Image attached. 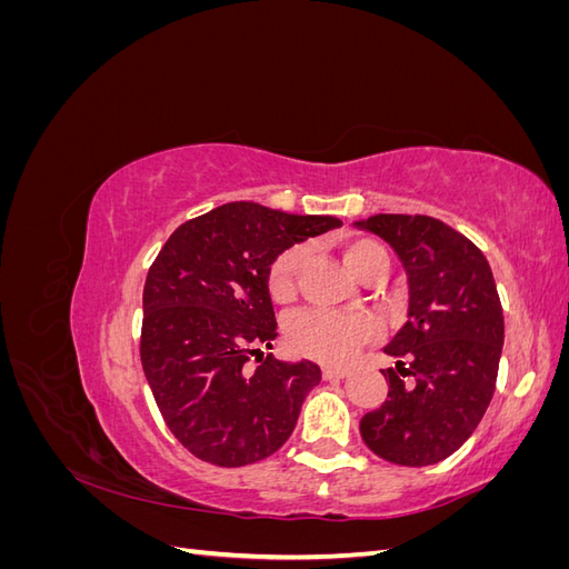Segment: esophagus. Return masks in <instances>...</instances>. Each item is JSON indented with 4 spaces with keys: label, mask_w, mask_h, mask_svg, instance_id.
<instances>
[{
    "label": "esophagus",
    "mask_w": 569,
    "mask_h": 569,
    "mask_svg": "<svg viewBox=\"0 0 569 569\" xmlns=\"http://www.w3.org/2000/svg\"><path fill=\"white\" fill-rule=\"evenodd\" d=\"M347 375H349L347 368H335V366L322 368V380H343Z\"/></svg>",
    "instance_id": "esophagus-1"
}]
</instances>
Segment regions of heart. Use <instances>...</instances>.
<instances>
[{
    "mask_svg": "<svg viewBox=\"0 0 569 569\" xmlns=\"http://www.w3.org/2000/svg\"><path fill=\"white\" fill-rule=\"evenodd\" d=\"M343 263L356 274L363 272L375 261H387L385 247L366 234H343L339 239ZM306 249L289 247L274 256L268 268V295L272 301L284 303L297 295L299 272ZM375 337L372 320L363 316H347L337 311H303L289 318L284 325V341L291 353L320 360V363H343L358 347Z\"/></svg>",
    "mask_w": 569,
    "mask_h": 569,
    "instance_id": "heart-1",
    "label": "heart"
}]
</instances>
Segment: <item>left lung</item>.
Returning a JSON list of instances; mask_svg holds the SVG:
<instances>
[{
	"instance_id": "8db88e82",
	"label": "left lung",
	"mask_w": 569,
	"mask_h": 569,
	"mask_svg": "<svg viewBox=\"0 0 569 569\" xmlns=\"http://www.w3.org/2000/svg\"><path fill=\"white\" fill-rule=\"evenodd\" d=\"M401 258L408 320L385 347L396 368L387 401L360 437L380 458L422 468L449 458L485 418L503 351V308L491 268L468 237L429 216L358 220Z\"/></svg>"
}]
</instances>
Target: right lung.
I'll list each match as a JSON object with an SVG mask.
<instances>
[{"instance_id":"1","label":"right lung","mask_w":569,"mask_h":569,"mask_svg":"<svg viewBox=\"0 0 569 569\" xmlns=\"http://www.w3.org/2000/svg\"><path fill=\"white\" fill-rule=\"evenodd\" d=\"M339 226L332 216L232 201L168 237L147 272L140 358L168 429L189 453L242 468L295 432L320 368L263 353L278 337L266 278L274 256Z\"/></svg>"}]
</instances>
